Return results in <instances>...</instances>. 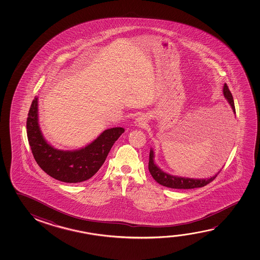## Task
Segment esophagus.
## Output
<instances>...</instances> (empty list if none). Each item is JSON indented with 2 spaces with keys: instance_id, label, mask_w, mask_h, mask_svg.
Here are the masks:
<instances>
[{
  "instance_id": "esophagus-1",
  "label": "esophagus",
  "mask_w": 260,
  "mask_h": 260,
  "mask_svg": "<svg viewBox=\"0 0 260 260\" xmlns=\"http://www.w3.org/2000/svg\"><path fill=\"white\" fill-rule=\"evenodd\" d=\"M147 122H148V119H147V116L146 115L139 116V117L135 119V121H134L135 126L140 127V128H144V127H146Z\"/></svg>"
}]
</instances>
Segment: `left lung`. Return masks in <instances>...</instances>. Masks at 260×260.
Returning a JSON list of instances; mask_svg holds the SVG:
<instances>
[{"instance_id": "left-lung-1", "label": "left lung", "mask_w": 260, "mask_h": 260, "mask_svg": "<svg viewBox=\"0 0 260 260\" xmlns=\"http://www.w3.org/2000/svg\"><path fill=\"white\" fill-rule=\"evenodd\" d=\"M223 94H224L225 98L226 99V101L229 102L230 106L232 108L234 114H236L233 96H232L229 87H228L225 83L224 84V87H223ZM149 171L151 176L153 177V179L157 181V183L160 184V185L164 186V187H171V188H180V189L181 188L182 189H188V188L204 187V186L210 183L211 181L216 179L217 174L220 172V171H218L217 174L214 175L211 178L207 179L182 178V177H178V176H172V175L168 174L166 172L161 171L154 163V152L152 149H150V152H149Z\"/></svg>"}]
</instances>
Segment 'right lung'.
<instances>
[{
	"label": "right lung",
	"mask_w": 260,
	"mask_h": 260,
	"mask_svg": "<svg viewBox=\"0 0 260 260\" xmlns=\"http://www.w3.org/2000/svg\"><path fill=\"white\" fill-rule=\"evenodd\" d=\"M27 137L35 160L51 178L66 183L90 179L103 166L111 147L124 132L123 128H108L84 148L73 151L53 148L45 141L38 122V98L28 113Z\"/></svg>",
	"instance_id": "1"
}]
</instances>
